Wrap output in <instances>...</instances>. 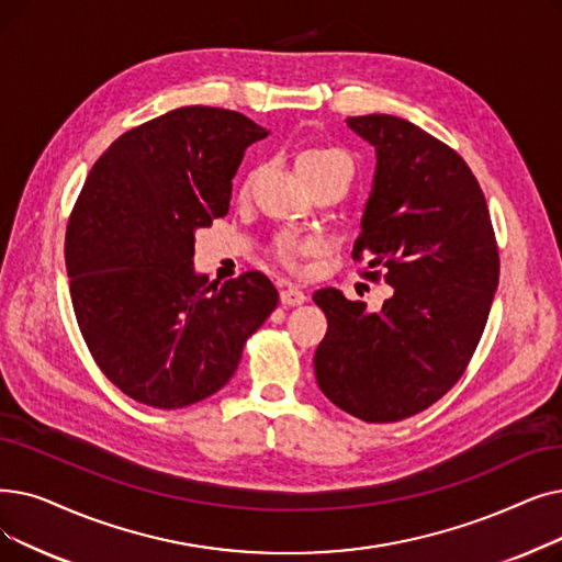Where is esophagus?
<instances>
[{"mask_svg": "<svg viewBox=\"0 0 562 562\" xmlns=\"http://www.w3.org/2000/svg\"><path fill=\"white\" fill-rule=\"evenodd\" d=\"M280 301H282V305H301V303L307 301V294H305L303 289L289 284V286H284L280 291Z\"/></svg>", "mask_w": 562, "mask_h": 562, "instance_id": "1", "label": "esophagus"}]
</instances>
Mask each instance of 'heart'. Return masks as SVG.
I'll return each mask as SVG.
<instances>
[{
	"label": "heart",
	"mask_w": 562,
	"mask_h": 562,
	"mask_svg": "<svg viewBox=\"0 0 562 562\" xmlns=\"http://www.w3.org/2000/svg\"><path fill=\"white\" fill-rule=\"evenodd\" d=\"M330 158H345V156H341L335 149H324V146H310V149L299 154L296 167H299L301 175H305L307 169H312L314 165H319V162L330 160ZM314 250H316L314 240H305V238H296V236H280L276 240V246H273L276 257L289 268H294L303 255H310Z\"/></svg>",
	"instance_id": "b5f03b06"
}]
</instances>
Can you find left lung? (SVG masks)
<instances>
[{
    "label": "left lung",
    "instance_id": "1",
    "mask_svg": "<svg viewBox=\"0 0 562 562\" xmlns=\"http://www.w3.org/2000/svg\"><path fill=\"white\" fill-rule=\"evenodd\" d=\"M347 124L376 151L353 259L383 268L395 294L368 312L339 289L314 291L328 319L314 374L341 411L397 423L441 400L467 370L498 286V248L482 188L448 144L393 114Z\"/></svg>",
    "mask_w": 562,
    "mask_h": 562
}]
</instances>
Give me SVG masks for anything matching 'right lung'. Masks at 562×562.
<instances>
[{"label":"right lung","mask_w":562,"mask_h":562,"mask_svg":"<svg viewBox=\"0 0 562 562\" xmlns=\"http://www.w3.org/2000/svg\"><path fill=\"white\" fill-rule=\"evenodd\" d=\"M266 128L188 105L114 139L66 229L70 301L101 372L131 400L183 408L217 393L278 307L259 271L223 286L194 271V232L229 211L232 179Z\"/></svg>","instance_id":"1"}]
</instances>
